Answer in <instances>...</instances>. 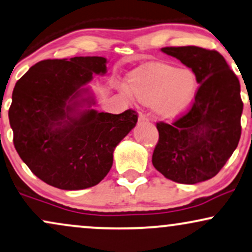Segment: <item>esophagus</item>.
Masks as SVG:
<instances>
[{"mask_svg": "<svg viewBox=\"0 0 252 252\" xmlns=\"http://www.w3.org/2000/svg\"><path fill=\"white\" fill-rule=\"evenodd\" d=\"M138 121H139V122H144V121H148V117H146L145 114H143V113H139Z\"/></svg>", "mask_w": 252, "mask_h": 252, "instance_id": "34e87169", "label": "esophagus"}]
</instances>
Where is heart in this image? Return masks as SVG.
Segmentation results:
<instances>
[{
  "instance_id": "heart-1",
  "label": "heart",
  "mask_w": 252,
  "mask_h": 252,
  "mask_svg": "<svg viewBox=\"0 0 252 252\" xmlns=\"http://www.w3.org/2000/svg\"><path fill=\"white\" fill-rule=\"evenodd\" d=\"M196 89V76L190 69L154 63L133 71L123 91L139 102L152 103L157 115L173 117L192 103Z\"/></svg>"
}]
</instances>
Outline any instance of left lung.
<instances>
[{
  "mask_svg": "<svg viewBox=\"0 0 252 252\" xmlns=\"http://www.w3.org/2000/svg\"><path fill=\"white\" fill-rule=\"evenodd\" d=\"M161 51L192 68L200 86L187 113L172 124L157 123L152 164L172 181L201 183L219 173L240 142V81L215 50L178 46Z\"/></svg>",
  "mask_w": 252,
  "mask_h": 252,
  "instance_id": "obj_1",
  "label": "left lung"
}]
</instances>
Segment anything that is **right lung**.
I'll list each match as a JSON object with an SVG mask.
<instances>
[{"label":"right lung","instance_id":"obj_1","mask_svg":"<svg viewBox=\"0 0 252 252\" xmlns=\"http://www.w3.org/2000/svg\"><path fill=\"white\" fill-rule=\"evenodd\" d=\"M103 57H74L37 63L16 82L9 121L14 145L34 176L60 189L97 185L113 165L117 144L136 126L132 109L119 115L80 110L93 74L107 72ZM81 100H79L78 98Z\"/></svg>","mask_w":252,"mask_h":252}]
</instances>
